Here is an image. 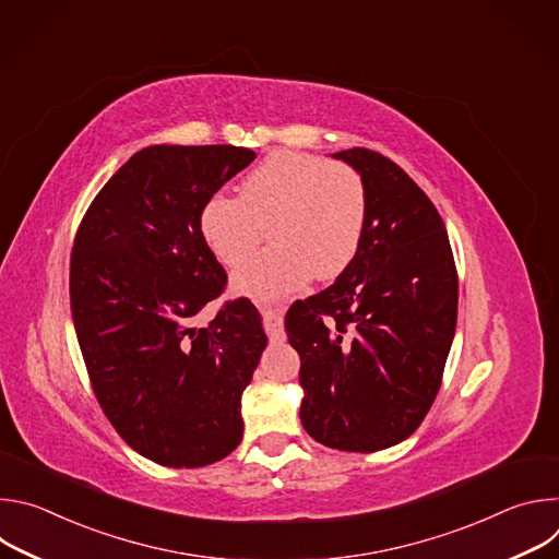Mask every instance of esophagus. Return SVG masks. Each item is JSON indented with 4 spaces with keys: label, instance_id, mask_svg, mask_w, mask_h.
<instances>
[{
    "label": "esophagus",
    "instance_id": "obj_1",
    "mask_svg": "<svg viewBox=\"0 0 559 559\" xmlns=\"http://www.w3.org/2000/svg\"><path fill=\"white\" fill-rule=\"evenodd\" d=\"M263 328H265V334L272 343H283L285 341V328H283V316L267 309L263 311Z\"/></svg>",
    "mask_w": 559,
    "mask_h": 559
}]
</instances>
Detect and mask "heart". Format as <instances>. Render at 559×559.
<instances>
[{"label": "heart", "mask_w": 559, "mask_h": 559, "mask_svg": "<svg viewBox=\"0 0 559 559\" xmlns=\"http://www.w3.org/2000/svg\"><path fill=\"white\" fill-rule=\"evenodd\" d=\"M367 221L362 177L325 156L276 150L248 173L241 197L212 194L199 214L203 241L227 267L241 265L265 236L274 243L234 276L238 292L276 296L311 274L330 281L354 261Z\"/></svg>", "instance_id": "b5f03b06"}]
</instances>
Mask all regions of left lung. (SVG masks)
I'll return each mask as SVG.
<instances>
[{
	"instance_id": "8db88e82",
	"label": "left lung",
	"mask_w": 559,
	"mask_h": 559,
	"mask_svg": "<svg viewBox=\"0 0 559 559\" xmlns=\"http://www.w3.org/2000/svg\"><path fill=\"white\" fill-rule=\"evenodd\" d=\"M365 181L367 221L334 285L289 307L300 356V423L325 447L371 453L409 438L429 414L457 321V272L431 199L391 158L332 154Z\"/></svg>"
}]
</instances>
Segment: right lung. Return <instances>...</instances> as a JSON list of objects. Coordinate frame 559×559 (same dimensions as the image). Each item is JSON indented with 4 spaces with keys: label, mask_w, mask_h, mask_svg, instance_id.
I'll return each instance as SVG.
<instances>
[{
    "label": "right lung",
    "mask_w": 559,
    "mask_h": 559,
    "mask_svg": "<svg viewBox=\"0 0 559 559\" xmlns=\"http://www.w3.org/2000/svg\"><path fill=\"white\" fill-rule=\"evenodd\" d=\"M236 145H150L79 223L70 309L97 401L143 457L175 468L223 460L243 438L241 395L267 345L248 298L207 328L192 318L225 287L199 214L254 162Z\"/></svg>",
    "instance_id": "right-lung-1"
}]
</instances>
